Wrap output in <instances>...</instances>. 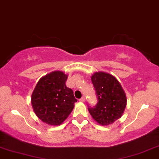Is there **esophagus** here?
<instances>
[{"mask_svg":"<svg viewBox=\"0 0 159 159\" xmlns=\"http://www.w3.org/2000/svg\"><path fill=\"white\" fill-rule=\"evenodd\" d=\"M79 101H80V102H85V97H82L81 98L79 99Z\"/></svg>","mask_w":159,"mask_h":159,"instance_id":"esophagus-1","label":"esophagus"}]
</instances>
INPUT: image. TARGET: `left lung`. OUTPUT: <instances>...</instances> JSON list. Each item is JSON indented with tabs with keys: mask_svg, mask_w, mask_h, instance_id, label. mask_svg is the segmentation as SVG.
<instances>
[{
	"mask_svg": "<svg viewBox=\"0 0 159 159\" xmlns=\"http://www.w3.org/2000/svg\"><path fill=\"white\" fill-rule=\"evenodd\" d=\"M92 82L97 96V105L89 107L91 116L102 126L112 124L120 118L126 106V96L117 78L105 72H96Z\"/></svg>",
	"mask_w": 159,
	"mask_h": 159,
	"instance_id": "8db88e82",
	"label": "left lung"
}]
</instances>
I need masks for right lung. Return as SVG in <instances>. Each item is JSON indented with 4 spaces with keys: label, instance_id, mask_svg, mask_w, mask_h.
I'll return each instance as SVG.
<instances>
[{
    "label": "right lung",
    "instance_id": "1",
    "mask_svg": "<svg viewBox=\"0 0 159 159\" xmlns=\"http://www.w3.org/2000/svg\"><path fill=\"white\" fill-rule=\"evenodd\" d=\"M67 75L55 70L40 78L31 97L35 115L42 121L59 126L66 119L77 102L71 89L65 85Z\"/></svg>",
    "mask_w": 159,
    "mask_h": 159
}]
</instances>
